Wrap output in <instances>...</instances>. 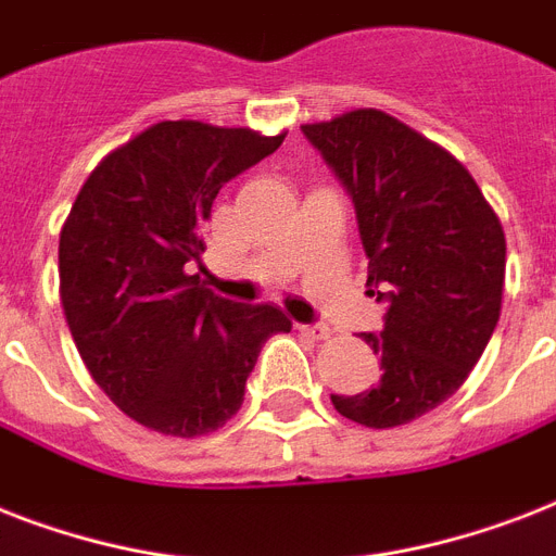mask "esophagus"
Listing matches in <instances>:
<instances>
[{
  "instance_id": "1",
  "label": "esophagus",
  "mask_w": 556,
  "mask_h": 556,
  "mask_svg": "<svg viewBox=\"0 0 556 556\" xmlns=\"http://www.w3.org/2000/svg\"><path fill=\"white\" fill-rule=\"evenodd\" d=\"M300 331H303L305 338H312V340H329L331 334L329 326H323V323H317V326H300Z\"/></svg>"
}]
</instances>
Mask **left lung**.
<instances>
[{"mask_svg":"<svg viewBox=\"0 0 556 556\" xmlns=\"http://www.w3.org/2000/svg\"><path fill=\"white\" fill-rule=\"evenodd\" d=\"M343 181L369 260V294L387 303L380 383L331 395L371 430L421 418L467 380L502 312L505 230L465 164L380 109L303 124Z\"/></svg>","mask_w":556,"mask_h":556,"instance_id":"left-lung-1","label":"left lung"}]
</instances>
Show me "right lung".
Instances as JSON below:
<instances>
[{"label":"right lung","mask_w":556,"mask_h":556,"mask_svg":"<svg viewBox=\"0 0 556 556\" xmlns=\"http://www.w3.org/2000/svg\"><path fill=\"white\" fill-rule=\"evenodd\" d=\"M286 132L161 121L91 169L60 230V300L74 346L132 421L195 439L244 401L262 343L291 331L277 305H244L190 277L222 185Z\"/></svg>","instance_id":"add662e5"}]
</instances>
